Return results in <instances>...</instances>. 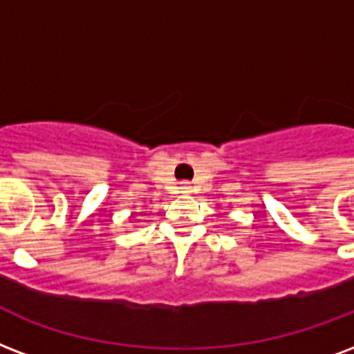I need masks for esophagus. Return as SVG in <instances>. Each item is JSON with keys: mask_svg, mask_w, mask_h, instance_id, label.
<instances>
[{"mask_svg": "<svg viewBox=\"0 0 354 354\" xmlns=\"http://www.w3.org/2000/svg\"><path fill=\"white\" fill-rule=\"evenodd\" d=\"M182 193H191V185H182Z\"/></svg>", "mask_w": 354, "mask_h": 354, "instance_id": "obj_1", "label": "esophagus"}]
</instances>
